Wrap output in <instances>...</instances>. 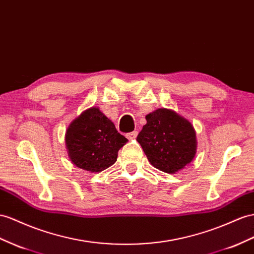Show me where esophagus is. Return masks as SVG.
Wrapping results in <instances>:
<instances>
[{
    "mask_svg": "<svg viewBox=\"0 0 254 254\" xmlns=\"http://www.w3.org/2000/svg\"><path fill=\"white\" fill-rule=\"evenodd\" d=\"M137 131H133V132H129V133H127L126 134V136H127V138H128V139H134V138H136V136H137Z\"/></svg>",
    "mask_w": 254,
    "mask_h": 254,
    "instance_id": "34e87169",
    "label": "esophagus"
}]
</instances>
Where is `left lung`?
<instances>
[{
  "instance_id": "8db88e82",
  "label": "left lung",
  "mask_w": 254,
  "mask_h": 254,
  "mask_svg": "<svg viewBox=\"0 0 254 254\" xmlns=\"http://www.w3.org/2000/svg\"><path fill=\"white\" fill-rule=\"evenodd\" d=\"M137 140L158 170L174 174L193 160L196 136L191 123L171 109L159 108L146 116Z\"/></svg>"
}]
</instances>
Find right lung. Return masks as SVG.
Wrapping results in <instances>:
<instances>
[{
    "label": "right lung",
    "mask_w": 254,
    "mask_h": 254,
    "mask_svg": "<svg viewBox=\"0 0 254 254\" xmlns=\"http://www.w3.org/2000/svg\"><path fill=\"white\" fill-rule=\"evenodd\" d=\"M127 141L114 123L96 107L86 110L71 122L65 135L71 162L81 170L92 173L112 166L119 149Z\"/></svg>",
    "instance_id": "obj_1"
}]
</instances>
